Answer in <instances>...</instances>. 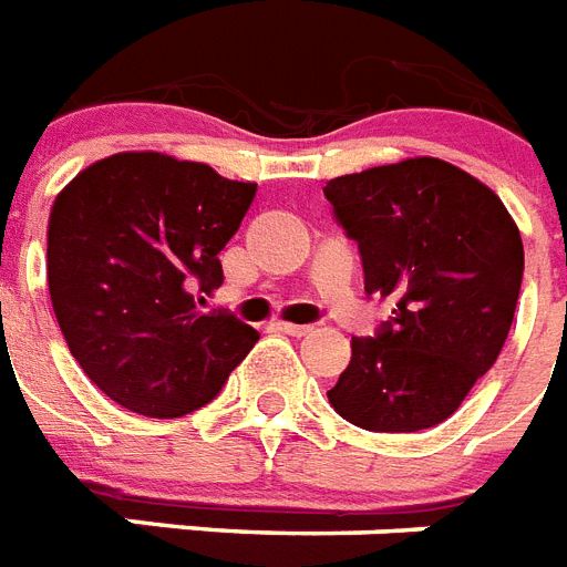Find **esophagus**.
I'll return each mask as SVG.
<instances>
[{"mask_svg":"<svg viewBox=\"0 0 567 567\" xmlns=\"http://www.w3.org/2000/svg\"><path fill=\"white\" fill-rule=\"evenodd\" d=\"M275 330H280V333H289V337H305V333H310V324H292V321H275Z\"/></svg>","mask_w":567,"mask_h":567,"instance_id":"34e87169","label":"esophagus"}]
</instances>
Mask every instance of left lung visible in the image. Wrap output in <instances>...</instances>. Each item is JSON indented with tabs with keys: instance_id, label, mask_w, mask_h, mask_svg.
Instances as JSON below:
<instances>
[{
	"instance_id": "left-lung-1",
	"label": "left lung",
	"mask_w": 567,
	"mask_h": 567,
	"mask_svg": "<svg viewBox=\"0 0 567 567\" xmlns=\"http://www.w3.org/2000/svg\"><path fill=\"white\" fill-rule=\"evenodd\" d=\"M324 196L360 246L365 292L395 310L351 339L330 406L374 433H415L454 415L513 328L524 246L504 202L439 157L328 181Z\"/></svg>"
}]
</instances>
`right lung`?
Here are the masks:
<instances>
[{
  "instance_id": "add662e5",
  "label": "right lung",
  "mask_w": 567,
  "mask_h": 567,
  "mask_svg": "<svg viewBox=\"0 0 567 567\" xmlns=\"http://www.w3.org/2000/svg\"><path fill=\"white\" fill-rule=\"evenodd\" d=\"M255 193L161 152L104 157L58 193L49 296L72 357L111 401L178 419L210 404L255 348V328L196 298L221 287L219 251Z\"/></svg>"
}]
</instances>
